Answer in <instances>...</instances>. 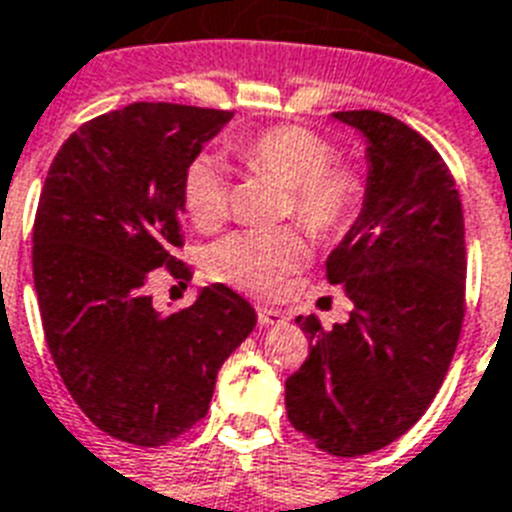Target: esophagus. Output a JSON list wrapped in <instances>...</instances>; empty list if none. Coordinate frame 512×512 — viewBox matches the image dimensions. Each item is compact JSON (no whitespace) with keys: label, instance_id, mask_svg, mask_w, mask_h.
Masks as SVG:
<instances>
[{"label":"esophagus","instance_id":"obj_1","mask_svg":"<svg viewBox=\"0 0 512 512\" xmlns=\"http://www.w3.org/2000/svg\"><path fill=\"white\" fill-rule=\"evenodd\" d=\"M283 320H286V317H283L281 309L257 304V322H260V325H276V322H283Z\"/></svg>","mask_w":512,"mask_h":512}]
</instances>
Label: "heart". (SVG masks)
Returning <instances> with one entry per match:
<instances>
[{
    "label": "heart",
    "mask_w": 512,
    "mask_h": 512,
    "mask_svg": "<svg viewBox=\"0 0 512 512\" xmlns=\"http://www.w3.org/2000/svg\"><path fill=\"white\" fill-rule=\"evenodd\" d=\"M231 150L249 174L286 187L281 216L294 218L315 239L341 236L362 208L364 171L351 161H336L333 143L307 127H270L244 137ZM182 195L197 229L216 231L229 218V176L213 158H195L187 166ZM302 263L304 242L296 229L236 231L210 249L208 257L218 281L249 294H273Z\"/></svg>",
    "instance_id": "b5f03b06"
}]
</instances>
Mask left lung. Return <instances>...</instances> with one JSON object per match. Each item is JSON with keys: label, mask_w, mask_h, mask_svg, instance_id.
Returning a JSON list of instances; mask_svg holds the SVG:
<instances>
[{"label": "left lung", "mask_w": 512, "mask_h": 512, "mask_svg": "<svg viewBox=\"0 0 512 512\" xmlns=\"http://www.w3.org/2000/svg\"><path fill=\"white\" fill-rule=\"evenodd\" d=\"M336 119L369 140L362 213L325 263L354 312L333 330L296 320L309 354L286 380V416L315 448L354 458L406 435L448 375L466 315V231L427 137L382 111Z\"/></svg>", "instance_id": "1"}]
</instances>
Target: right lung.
Here are the masks:
<instances>
[{
  "label": "right lung",
  "mask_w": 512,
  "mask_h": 512,
  "mask_svg": "<svg viewBox=\"0 0 512 512\" xmlns=\"http://www.w3.org/2000/svg\"><path fill=\"white\" fill-rule=\"evenodd\" d=\"M234 117L137 101L80 124L54 156L33 221V281L59 377L101 432L140 448L176 440L208 414L216 375L255 328L223 283L163 315L150 281H190L184 171Z\"/></svg>",
  "instance_id": "right-lung-1"
}]
</instances>
